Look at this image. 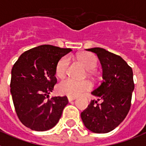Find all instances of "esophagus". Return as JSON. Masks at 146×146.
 Wrapping results in <instances>:
<instances>
[{
    "mask_svg": "<svg viewBox=\"0 0 146 146\" xmlns=\"http://www.w3.org/2000/svg\"><path fill=\"white\" fill-rule=\"evenodd\" d=\"M67 99H68V101L70 102H70H72V101H73V100H76L75 97H70V96H69Z\"/></svg>",
    "mask_w": 146,
    "mask_h": 146,
    "instance_id": "obj_1",
    "label": "esophagus"
}]
</instances>
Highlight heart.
<instances>
[{"instance_id":"b5f03b06","label":"heart","mask_w":146,"mask_h":146,"mask_svg":"<svg viewBox=\"0 0 146 146\" xmlns=\"http://www.w3.org/2000/svg\"><path fill=\"white\" fill-rule=\"evenodd\" d=\"M79 58L83 65L88 70H94L97 66V58L90 53H82ZM70 59L68 56H63L58 61L56 66V74L59 77L65 76L67 72ZM92 84L90 81H76L73 79H65L59 83L57 90L61 95L67 96L70 97H76L86 91L90 90Z\"/></svg>"}]
</instances>
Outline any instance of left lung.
<instances>
[{
	"instance_id": "obj_1",
	"label": "left lung",
	"mask_w": 146,
	"mask_h": 146,
	"mask_svg": "<svg viewBox=\"0 0 146 146\" xmlns=\"http://www.w3.org/2000/svg\"><path fill=\"white\" fill-rule=\"evenodd\" d=\"M86 50L97 55L103 69V80L91 93L96 100H91L81 113V119L91 132L106 133L117 127L129 111L134 90L133 73L120 56L100 47Z\"/></svg>"
}]
</instances>
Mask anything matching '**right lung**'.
<instances>
[{
    "label": "right lung",
    "instance_id": "right-lung-1",
    "mask_svg": "<svg viewBox=\"0 0 146 146\" xmlns=\"http://www.w3.org/2000/svg\"><path fill=\"white\" fill-rule=\"evenodd\" d=\"M70 48L41 45L22 53L11 70V93L19 119L34 131L54 127L68 103L66 96L49 99L56 83V66Z\"/></svg>",
    "mask_w": 146,
    "mask_h": 146
}]
</instances>
